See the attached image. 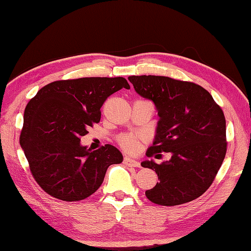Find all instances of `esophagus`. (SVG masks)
Returning <instances> with one entry per match:
<instances>
[{"label": "esophagus", "instance_id": "1", "mask_svg": "<svg viewBox=\"0 0 251 251\" xmlns=\"http://www.w3.org/2000/svg\"><path fill=\"white\" fill-rule=\"evenodd\" d=\"M123 163H125L126 165L128 166H131V168H139L140 166V163L138 161H135L133 159H130V157L126 156L125 159H123Z\"/></svg>", "mask_w": 251, "mask_h": 251}]
</instances>
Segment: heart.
<instances>
[{
    "label": "heart",
    "mask_w": 251,
    "mask_h": 251,
    "mask_svg": "<svg viewBox=\"0 0 251 251\" xmlns=\"http://www.w3.org/2000/svg\"><path fill=\"white\" fill-rule=\"evenodd\" d=\"M139 139L140 138L134 134H122L119 137L118 142L126 151L135 152L139 148Z\"/></svg>",
    "instance_id": "1"
}]
</instances>
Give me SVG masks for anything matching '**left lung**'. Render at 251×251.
<instances>
[{
    "mask_svg": "<svg viewBox=\"0 0 251 251\" xmlns=\"http://www.w3.org/2000/svg\"><path fill=\"white\" fill-rule=\"evenodd\" d=\"M135 91L154 102L160 116L149 157L170 152L171 160L157 164L144 161L155 171L159 183L146 191L152 203L175 206L203 195L212 185L227 151L226 120L212 95L200 85L164 76L128 77Z\"/></svg>",
    "mask_w": 251,
    "mask_h": 251,
    "instance_id": "8db88e82",
    "label": "left lung"
}]
</instances>
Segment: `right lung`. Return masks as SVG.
<instances>
[{"mask_svg":"<svg viewBox=\"0 0 251 251\" xmlns=\"http://www.w3.org/2000/svg\"><path fill=\"white\" fill-rule=\"evenodd\" d=\"M121 88L123 77H85L52 81L28 101L20 143L37 184L48 195L77 201L94 194L107 169L121 163L120 151L105 144L96 151L80 146L98 123L102 104Z\"/></svg>","mask_w":251,"mask_h":251,"instance_id":"obj_1","label":"right lung"}]
</instances>
